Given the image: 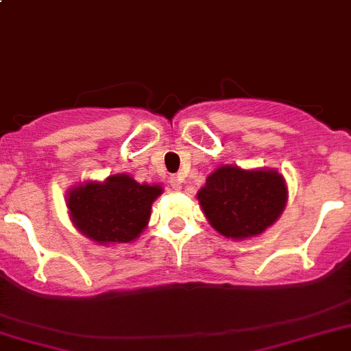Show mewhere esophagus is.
Returning <instances> with one entry per match:
<instances>
[{
  "label": "esophagus",
  "mask_w": 351,
  "mask_h": 351,
  "mask_svg": "<svg viewBox=\"0 0 351 351\" xmlns=\"http://www.w3.org/2000/svg\"><path fill=\"white\" fill-rule=\"evenodd\" d=\"M169 184H171V187H173V189H175V191H180L182 189V178H180V176H171Z\"/></svg>",
  "instance_id": "34e87169"
}]
</instances>
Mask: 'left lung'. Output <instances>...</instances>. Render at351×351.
Masks as SVG:
<instances>
[{
	"label": "left lung",
	"mask_w": 351,
	"mask_h": 351,
	"mask_svg": "<svg viewBox=\"0 0 351 351\" xmlns=\"http://www.w3.org/2000/svg\"><path fill=\"white\" fill-rule=\"evenodd\" d=\"M198 202L216 232L228 239H248L280 217L287 185L275 169L221 166L207 176L198 191Z\"/></svg>",
	"instance_id": "1"
}]
</instances>
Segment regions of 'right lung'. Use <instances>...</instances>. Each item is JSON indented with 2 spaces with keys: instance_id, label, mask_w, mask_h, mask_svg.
Wrapping results in <instances>:
<instances>
[{
  "instance_id": "right-lung-1",
  "label": "right lung",
  "mask_w": 351,
  "mask_h": 351,
  "mask_svg": "<svg viewBox=\"0 0 351 351\" xmlns=\"http://www.w3.org/2000/svg\"><path fill=\"white\" fill-rule=\"evenodd\" d=\"M160 194V185L139 184L119 173L67 191V208L73 225L89 239L98 244L130 243L146 228L153 202Z\"/></svg>"
}]
</instances>
